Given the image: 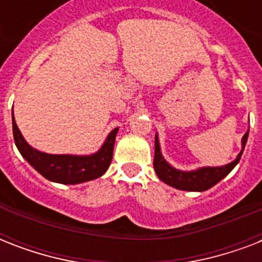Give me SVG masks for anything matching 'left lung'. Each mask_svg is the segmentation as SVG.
Instances as JSON below:
<instances>
[{"instance_id": "obj_1", "label": "left lung", "mask_w": 262, "mask_h": 262, "mask_svg": "<svg viewBox=\"0 0 262 262\" xmlns=\"http://www.w3.org/2000/svg\"><path fill=\"white\" fill-rule=\"evenodd\" d=\"M249 137V130L245 133L242 137V151L239 155L236 156V159L231 163L220 167H201L193 171H181L177 170L172 166L164 160L162 152H160V144L158 135L155 136V158H154V168H155L156 175L159 177L160 181L167 183L170 186L179 189V190L187 191H204L215 186L216 183L220 182L224 177H227L231 170L235 167L239 162L242 152L245 149L246 141Z\"/></svg>"}]
</instances>
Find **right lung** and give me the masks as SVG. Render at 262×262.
Returning <instances> with one entry per match:
<instances>
[{
  "label": "right lung",
  "instance_id": "right-lung-1",
  "mask_svg": "<svg viewBox=\"0 0 262 262\" xmlns=\"http://www.w3.org/2000/svg\"><path fill=\"white\" fill-rule=\"evenodd\" d=\"M12 127L14 144L23 158L46 179L63 185H76L102 177L113 159L115 136L118 132V127L111 130L102 148L92 155H50L35 149L27 143L18 130L13 114Z\"/></svg>",
  "mask_w": 262,
  "mask_h": 262
}]
</instances>
